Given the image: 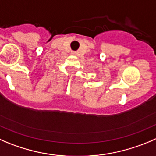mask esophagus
Returning <instances> with one entry per match:
<instances>
[{"label":"esophagus","mask_w":156,"mask_h":156,"mask_svg":"<svg viewBox=\"0 0 156 156\" xmlns=\"http://www.w3.org/2000/svg\"><path fill=\"white\" fill-rule=\"evenodd\" d=\"M75 54H76L75 52H72V55H75Z\"/></svg>","instance_id":"esophagus-1"}]
</instances>
